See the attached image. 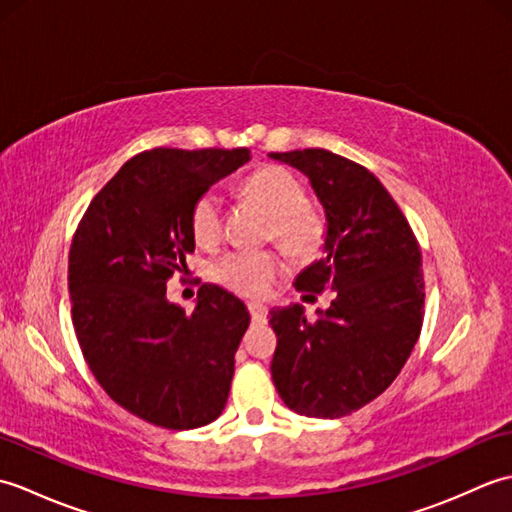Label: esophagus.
<instances>
[{
  "label": "esophagus",
  "mask_w": 512,
  "mask_h": 512,
  "mask_svg": "<svg viewBox=\"0 0 512 512\" xmlns=\"http://www.w3.org/2000/svg\"><path fill=\"white\" fill-rule=\"evenodd\" d=\"M248 312H250V317H253V321H257V323L266 321L268 310H266V306H262V303H248Z\"/></svg>",
  "instance_id": "obj_1"
}]
</instances>
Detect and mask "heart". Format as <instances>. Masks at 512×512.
Returning <instances> with one entry per match:
<instances>
[{
	"instance_id": "heart-1",
	"label": "heart",
	"mask_w": 512,
	"mask_h": 512,
	"mask_svg": "<svg viewBox=\"0 0 512 512\" xmlns=\"http://www.w3.org/2000/svg\"><path fill=\"white\" fill-rule=\"evenodd\" d=\"M246 193L273 217L270 237L290 255H310L323 237V220L308 204V189L284 167H266L244 184ZM224 226V198L217 189L204 191L193 204L191 231L195 242L213 246ZM215 279L242 297H264L281 275V262L268 250H235L215 262Z\"/></svg>"
}]
</instances>
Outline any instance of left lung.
Listing matches in <instances>:
<instances>
[{
    "label": "left lung",
    "instance_id": "obj_1",
    "mask_svg": "<svg viewBox=\"0 0 512 512\" xmlns=\"http://www.w3.org/2000/svg\"><path fill=\"white\" fill-rule=\"evenodd\" d=\"M268 156L299 169L325 211L323 257L301 270L295 288L334 290L317 321L299 303L270 310L273 383L301 416L341 418L383 394L418 341L420 246L372 171L328 149Z\"/></svg>",
    "mask_w": 512,
    "mask_h": 512
}]
</instances>
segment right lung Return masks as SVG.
<instances>
[{"label": "right lung", "mask_w": 512, "mask_h": 512, "mask_svg": "<svg viewBox=\"0 0 512 512\" xmlns=\"http://www.w3.org/2000/svg\"><path fill=\"white\" fill-rule=\"evenodd\" d=\"M248 160L246 147L145 151L74 233L68 288L81 352L107 396L156 427H204L228 400L250 323L244 301L204 284L187 314L167 299V279L195 248V200Z\"/></svg>", "instance_id": "right-lung-1"}]
</instances>
